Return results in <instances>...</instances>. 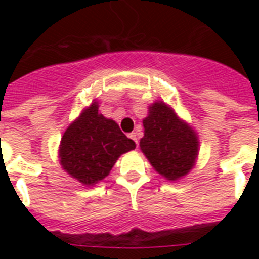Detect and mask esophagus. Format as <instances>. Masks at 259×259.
Segmentation results:
<instances>
[{"label": "esophagus", "mask_w": 259, "mask_h": 259, "mask_svg": "<svg viewBox=\"0 0 259 259\" xmlns=\"http://www.w3.org/2000/svg\"><path fill=\"white\" fill-rule=\"evenodd\" d=\"M129 137L132 138V140H133V141L136 142V144H138V134L136 133V132H133V133H130Z\"/></svg>", "instance_id": "esophagus-1"}]
</instances>
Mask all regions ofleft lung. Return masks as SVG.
Wrapping results in <instances>:
<instances>
[{"label":"left lung","mask_w":259,"mask_h":259,"mask_svg":"<svg viewBox=\"0 0 259 259\" xmlns=\"http://www.w3.org/2000/svg\"><path fill=\"white\" fill-rule=\"evenodd\" d=\"M142 123L144 137L140 149L153 169L169 181L187 176L199 154V137L192 126L164 101L149 106Z\"/></svg>","instance_id":"left-lung-1"}]
</instances>
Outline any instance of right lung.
Returning <instances> with one entry per match:
<instances>
[{"label": "right lung", "instance_id": "1", "mask_svg": "<svg viewBox=\"0 0 259 259\" xmlns=\"http://www.w3.org/2000/svg\"><path fill=\"white\" fill-rule=\"evenodd\" d=\"M98 109L99 103L94 99L67 126L59 145L62 168L86 187L109 176L119 156L136 148V142L122 133L117 122L103 117Z\"/></svg>", "mask_w": 259, "mask_h": 259}]
</instances>
